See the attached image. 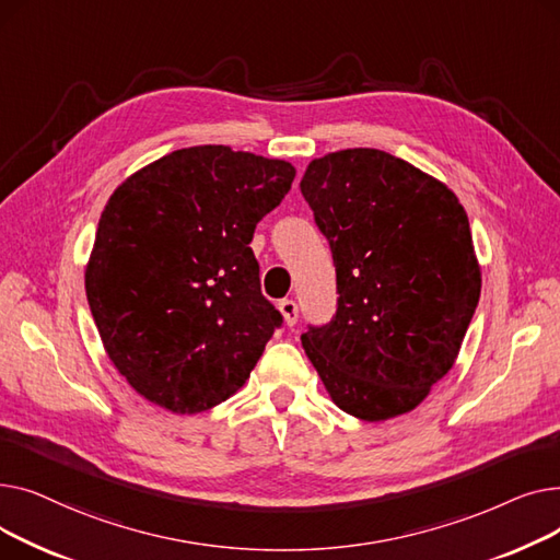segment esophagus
<instances>
[{"instance_id":"1","label":"esophagus","mask_w":560,"mask_h":560,"mask_svg":"<svg viewBox=\"0 0 560 560\" xmlns=\"http://www.w3.org/2000/svg\"><path fill=\"white\" fill-rule=\"evenodd\" d=\"M279 311H281V315H283V322L288 327H292L298 322V313H300V308H298V304L292 302V300H281L279 302Z\"/></svg>"}]
</instances>
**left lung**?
I'll return each instance as SVG.
<instances>
[{"instance_id": "8db88e82", "label": "left lung", "mask_w": 560, "mask_h": 560, "mask_svg": "<svg viewBox=\"0 0 560 560\" xmlns=\"http://www.w3.org/2000/svg\"><path fill=\"white\" fill-rule=\"evenodd\" d=\"M302 195L331 245L338 311L302 336L331 401L363 422L418 408L456 363L481 295L458 197L388 152L313 159Z\"/></svg>"}]
</instances>
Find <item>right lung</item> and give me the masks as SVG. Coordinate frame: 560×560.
Masks as SVG:
<instances>
[{
	"instance_id": "1",
	"label": "right lung",
	"mask_w": 560,
	"mask_h": 560,
	"mask_svg": "<svg viewBox=\"0 0 560 560\" xmlns=\"http://www.w3.org/2000/svg\"><path fill=\"white\" fill-rule=\"evenodd\" d=\"M295 174L281 159L197 144L113 190L85 295L110 363L140 397L195 416L245 386L283 319L260 295L249 243Z\"/></svg>"
}]
</instances>
